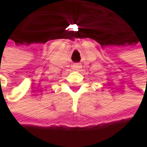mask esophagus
<instances>
[{"label": "esophagus", "instance_id": "1", "mask_svg": "<svg viewBox=\"0 0 147 147\" xmlns=\"http://www.w3.org/2000/svg\"><path fill=\"white\" fill-rule=\"evenodd\" d=\"M80 63H74V66H73V68L74 69V70H79L80 68Z\"/></svg>", "mask_w": 147, "mask_h": 147}]
</instances>
